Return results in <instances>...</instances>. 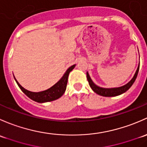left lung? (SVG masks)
<instances>
[{"label":"left lung","instance_id":"1","mask_svg":"<svg viewBox=\"0 0 147 147\" xmlns=\"http://www.w3.org/2000/svg\"><path fill=\"white\" fill-rule=\"evenodd\" d=\"M139 69H140V63H139V66L137 67V71H136L135 74H134V76L131 78V81L129 83H127L126 85L123 86H121V87L118 88H101L98 86L96 85L93 82V81L90 78V76H89L88 73L87 72L86 74V76H87L88 81L89 85H90V88H92V90L96 93L97 94L100 95V96H105V97H113V96H117L119 95L122 94V93H125L127 90H129V88L132 86V84H134V81H135L136 78H137V74H138Z\"/></svg>","mask_w":147,"mask_h":147}]
</instances>
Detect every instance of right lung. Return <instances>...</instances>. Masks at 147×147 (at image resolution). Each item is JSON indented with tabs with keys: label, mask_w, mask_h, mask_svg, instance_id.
Here are the masks:
<instances>
[{
	"label": "right lung",
	"mask_w": 147,
	"mask_h": 147,
	"mask_svg": "<svg viewBox=\"0 0 147 147\" xmlns=\"http://www.w3.org/2000/svg\"><path fill=\"white\" fill-rule=\"evenodd\" d=\"M75 66L76 64L70 66V67L66 70L65 74H63L62 78H61L57 84H54L53 86H51L50 88L47 89V90H44V91L37 92H37L30 91V90H28L25 88H24L18 82L16 78H15V77L14 78L16 83H17V84L18 85V86H19V88L21 89V90H22L27 96L29 97L30 99L38 102H49V101L55 100L58 99L60 97L63 96V94L64 93L66 88V85H67L68 77H69V73L73 70L74 67H75Z\"/></svg>",
	"instance_id": "add662e5"
}]
</instances>
